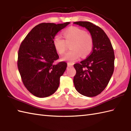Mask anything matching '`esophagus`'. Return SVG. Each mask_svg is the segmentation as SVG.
<instances>
[{"mask_svg": "<svg viewBox=\"0 0 131 131\" xmlns=\"http://www.w3.org/2000/svg\"><path fill=\"white\" fill-rule=\"evenodd\" d=\"M67 66H68V67H73V64L71 63H68Z\"/></svg>", "mask_w": 131, "mask_h": 131, "instance_id": "esophagus-1", "label": "esophagus"}]
</instances>
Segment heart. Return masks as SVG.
Here are the masks:
<instances>
[{
	"instance_id": "heart-1",
	"label": "heart",
	"mask_w": 131,
	"mask_h": 131,
	"mask_svg": "<svg viewBox=\"0 0 131 131\" xmlns=\"http://www.w3.org/2000/svg\"><path fill=\"white\" fill-rule=\"evenodd\" d=\"M64 39L57 35L53 39V45L59 54L65 53L70 45L71 50L62 57V60L73 62L80 57L86 58L92 53L94 40L91 35L82 28L75 26L69 27L63 32Z\"/></svg>"
}]
</instances>
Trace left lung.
<instances>
[{"mask_svg":"<svg viewBox=\"0 0 131 131\" xmlns=\"http://www.w3.org/2000/svg\"><path fill=\"white\" fill-rule=\"evenodd\" d=\"M90 31L94 40L92 53L74 67L75 89L81 95L94 97L104 91L114 69V52L109 37L100 27L87 21L74 22Z\"/></svg>","mask_w":131,"mask_h":131,"instance_id":"1","label":"left lung"}]
</instances>
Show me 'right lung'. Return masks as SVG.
Instances as JSON below:
<instances>
[{"label":"right lung","mask_w":131,"mask_h":131,"mask_svg":"<svg viewBox=\"0 0 131 131\" xmlns=\"http://www.w3.org/2000/svg\"><path fill=\"white\" fill-rule=\"evenodd\" d=\"M70 22L42 23L34 27L20 45L17 66L22 82L32 94L46 97L53 94L67 64H54L59 56L53 45L57 34Z\"/></svg>","instance_id":"right-lung-1"}]
</instances>
